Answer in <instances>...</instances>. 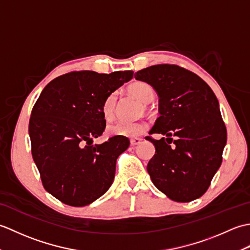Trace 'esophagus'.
Instances as JSON below:
<instances>
[{
    "instance_id": "esophagus-1",
    "label": "esophagus",
    "mask_w": 250,
    "mask_h": 250,
    "mask_svg": "<svg viewBox=\"0 0 250 250\" xmlns=\"http://www.w3.org/2000/svg\"><path fill=\"white\" fill-rule=\"evenodd\" d=\"M142 141H143V140L140 139V137H135V139H131V140H130V144H131L132 146L139 145Z\"/></svg>"
}]
</instances>
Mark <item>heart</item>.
Instances as JSON below:
<instances>
[{"mask_svg":"<svg viewBox=\"0 0 250 250\" xmlns=\"http://www.w3.org/2000/svg\"><path fill=\"white\" fill-rule=\"evenodd\" d=\"M129 93L142 102L143 104L149 103L155 97L150 84L144 82H136L132 83L128 88ZM117 103V94L110 93L105 98L102 104V115L105 120H110L114 117ZM147 130L146 122H117V124L109 125L107 132L111 136H121V137H136L142 135Z\"/></svg>","mask_w":250,"mask_h":250,"instance_id":"1","label":"heart"}]
</instances>
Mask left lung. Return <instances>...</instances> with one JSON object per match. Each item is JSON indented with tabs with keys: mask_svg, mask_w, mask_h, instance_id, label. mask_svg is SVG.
I'll return each mask as SVG.
<instances>
[{
	"mask_svg": "<svg viewBox=\"0 0 250 250\" xmlns=\"http://www.w3.org/2000/svg\"><path fill=\"white\" fill-rule=\"evenodd\" d=\"M134 76L159 95L160 117L149 133L166 137L147 136L156 148L147 166L153 185L173 201L199 199L220 167L227 144L218 100L203 79L177 65H152Z\"/></svg>",
	"mask_w": 250,
	"mask_h": 250,
	"instance_id": "left-lung-1",
	"label": "left lung"
}]
</instances>
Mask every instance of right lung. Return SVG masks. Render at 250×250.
<instances>
[{"label":"right lung","instance_id":"add662e5","mask_svg":"<svg viewBox=\"0 0 250 250\" xmlns=\"http://www.w3.org/2000/svg\"><path fill=\"white\" fill-rule=\"evenodd\" d=\"M132 78V71L72 72L51 81L37 99L29 124L32 157L47 192L64 204H91L113 184L117 158L130 141L92 143L106 125L105 98Z\"/></svg>","mask_w":250,"mask_h":250}]
</instances>
